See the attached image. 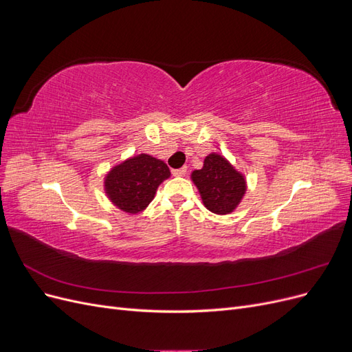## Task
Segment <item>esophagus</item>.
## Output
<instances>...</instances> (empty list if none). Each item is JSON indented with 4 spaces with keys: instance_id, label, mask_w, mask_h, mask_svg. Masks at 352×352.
I'll use <instances>...</instances> for the list:
<instances>
[{
    "instance_id": "34e87169",
    "label": "esophagus",
    "mask_w": 352,
    "mask_h": 352,
    "mask_svg": "<svg viewBox=\"0 0 352 352\" xmlns=\"http://www.w3.org/2000/svg\"><path fill=\"white\" fill-rule=\"evenodd\" d=\"M172 175L173 176H185L186 175V167H180V168H175L172 170Z\"/></svg>"
}]
</instances>
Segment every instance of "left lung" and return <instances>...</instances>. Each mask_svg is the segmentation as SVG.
Returning a JSON list of instances; mask_svg holds the SVG:
<instances>
[{"label": "left lung", "instance_id": "8db88e82", "mask_svg": "<svg viewBox=\"0 0 352 352\" xmlns=\"http://www.w3.org/2000/svg\"><path fill=\"white\" fill-rule=\"evenodd\" d=\"M190 177L204 206L214 214H230L247 190L243 175L225 157L214 153L206 157L204 166L201 170H194Z\"/></svg>", "mask_w": 352, "mask_h": 352}]
</instances>
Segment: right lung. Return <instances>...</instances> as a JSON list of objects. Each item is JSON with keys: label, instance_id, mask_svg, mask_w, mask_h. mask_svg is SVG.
I'll return each mask as SVG.
<instances>
[{"label": "right lung", "instance_id": "1", "mask_svg": "<svg viewBox=\"0 0 352 352\" xmlns=\"http://www.w3.org/2000/svg\"><path fill=\"white\" fill-rule=\"evenodd\" d=\"M170 177V170L162 160L140 154L113 167L105 176V194L122 211L138 214L154 199L160 184Z\"/></svg>", "mask_w": 352, "mask_h": 352}]
</instances>
